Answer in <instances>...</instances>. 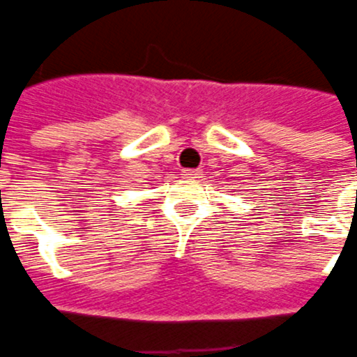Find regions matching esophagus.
Instances as JSON below:
<instances>
[{
  "instance_id": "1",
  "label": "esophagus",
  "mask_w": 357,
  "mask_h": 357,
  "mask_svg": "<svg viewBox=\"0 0 357 357\" xmlns=\"http://www.w3.org/2000/svg\"><path fill=\"white\" fill-rule=\"evenodd\" d=\"M182 175L186 176V178H197V176H199V171H197V169H184Z\"/></svg>"
}]
</instances>
